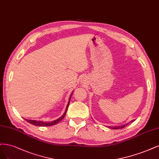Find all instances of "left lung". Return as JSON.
<instances>
[{
	"label": "left lung",
	"instance_id": "8db88e82",
	"mask_svg": "<svg viewBox=\"0 0 159 159\" xmlns=\"http://www.w3.org/2000/svg\"><path fill=\"white\" fill-rule=\"evenodd\" d=\"M134 121V120H132L131 121V122H133ZM128 125V124H125V125H120V126H115V127H110V128H111V129H122V128H124V127H125L126 125Z\"/></svg>",
	"mask_w": 159,
	"mask_h": 159
}]
</instances>
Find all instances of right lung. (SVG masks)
<instances>
[{
  "mask_svg": "<svg viewBox=\"0 0 159 159\" xmlns=\"http://www.w3.org/2000/svg\"><path fill=\"white\" fill-rule=\"evenodd\" d=\"M72 94L73 93L70 94V98H69V102L67 104V106H66V109H65V111L64 112V114L62 116H61L59 118H58L57 120H55L54 121H50V122H48V121H35V120H26L25 119V120H26V121H28V123H30V124H31L34 125H36V126H42V127H45V126H52V125H55L58 124L59 122H60L61 120H62L65 116V114L66 113V111H67V109H68V107H69V102H70V97L72 96Z\"/></svg>",
  "mask_w": 159,
  "mask_h": 159,
  "instance_id": "1",
  "label": "right lung"
}]
</instances>
